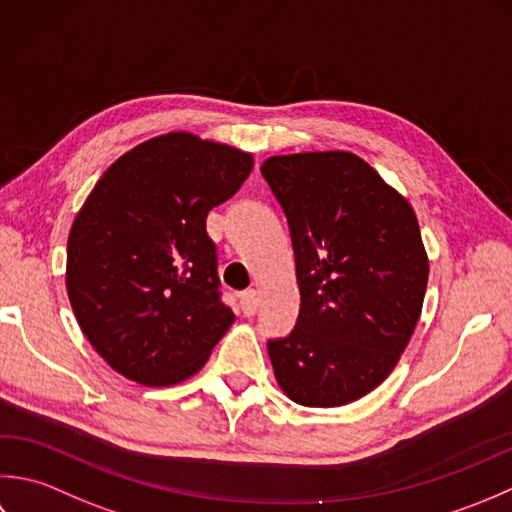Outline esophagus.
<instances>
[{
  "instance_id": "obj_1",
  "label": "esophagus",
  "mask_w": 512,
  "mask_h": 512,
  "mask_svg": "<svg viewBox=\"0 0 512 512\" xmlns=\"http://www.w3.org/2000/svg\"><path fill=\"white\" fill-rule=\"evenodd\" d=\"M241 309L245 316H254L256 309H258V294L254 289H247L241 294Z\"/></svg>"
}]
</instances>
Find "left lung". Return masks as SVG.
<instances>
[{
	"label": "left lung",
	"instance_id": "left-lung-1",
	"mask_svg": "<svg viewBox=\"0 0 512 512\" xmlns=\"http://www.w3.org/2000/svg\"><path fill=\"white\" fill-rule=\"evenodd\" d=\"M265 181L296 256L300 314L269 340L276 380L302 406H342L387 380L422 314L420 225L402 194L351 152L271 156Z\"/></svg>",
	"mask_w": 512,
	"mask_h": 512
}]
</instances>
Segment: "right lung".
Wrapping results in <instances>:
<instances>
[{
    "label": "right lung",
    "mask_w": 512,
    "mask_h": 512,
    "mask_svg": "<svg viewBox=\"0 0 512 512\" xmlns=\"http://www.w3.org/2000/svg\"><path fill=\"white\" fill-rule=\"evenodd\" d=\"M252 168L249 152L170 132L125 152L83 203L68 236V298L83 336L128 380H187L232 327L205 221Z\"/></svg>",
    "instance_id": "add662e5"
}]
</instances>
